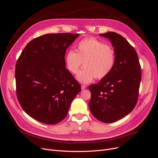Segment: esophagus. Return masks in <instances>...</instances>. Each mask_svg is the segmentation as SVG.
Wrapping results in <instances>:
<instances>
[{
    "instance_id": "34e87169",
    "label": "esophagus",
    "mask_w": 158,
    "mask_h": 158,
    "mask_svg": "<svg viewBox=\"0 0 158 158\" xmlns=\"http://www.w3.org/2000/svg\"><path fill=\"white\" fill-rule=\"evenodd\" d=\"M86 88V85H81V89L82 90H84V89H85Z\"/></svg>"
}]
</instances>
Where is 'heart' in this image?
Segmentation results:
<instances>
[{"instance_id":"b5f03b06","label":"heart","mask_w":158,"mask_h":158,"mask_svg":"<svg viewBox=\"0 0 158 158\" xmlns=\"http://www.w3.org/2000/svg\"><path fill=\"white\" fill-rule=\"evenodd\" d=\"M75 51L66 53L65 65L69 73L76 74L83 63L84 68L77 76V80L82 83L91 82L94 77L102 79L114 69L116 51L110 44L95 38H85L77 43Z\"/></svg>"}]
</instances>
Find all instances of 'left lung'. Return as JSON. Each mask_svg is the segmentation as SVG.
<instances>
[{"instance_id": "1", "label": "left lung", "mask_w": 158, "mask_h": 158, "mask_svg": "<svg viewBox=\"0 0 158 158\" xmlns=\"http://www.w3.org/2000/svg\"><path fill=\"white\" fill-rule=\"evenodd\" d=\"M109 39L116 51L113 70L97 84L89 85V106L99 121L110 123L124 118L136 106L141 80V65L136 51L120 34H100Z\"/></svg>"}]
</instances>
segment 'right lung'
I'll use <instances>...</instances> for the list:
<instances>
[{
	"label": "right lung",
	"instance_id": "1",
	"mask_svg": "<svg viewBox=\"0 0 158 158\" xmlns=\"http://www.w3.org/2000/svg\"><path fill=\"white\" fill-rule=\"evenodd\" d=\"M79 34H47L29 42L15 65L18 101L39 122L56 124L67 116L81 87L66 69V49Z\"/></svg>",
	"mask_w": 158,
	"mask_h": 158
}]
</instances>
